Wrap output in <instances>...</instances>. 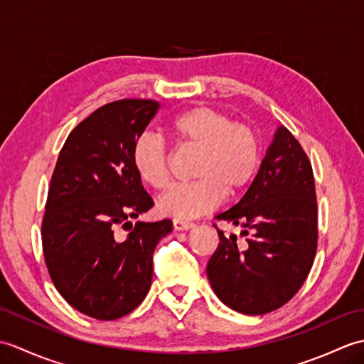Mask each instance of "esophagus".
Instances as JSON below:
<instances>
[{
	"instance_id": "1",
	"label": "esophagus",
	"mask_w": 364,
	"mask_h": 364,
	"mask_svg": "<svg viewBox=\"0 0 364 364\" xmlns=\"http://www.w3.org/2000/svg\"><path fill=\"white\" fill-rule=\"evenodd\" d=\"M194 225H196L194 222L183 220V219H178V218L173 219V228L178 230V231H180V230H189V228H192Z\"/></svg>"
}]
</instances>
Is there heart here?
<instances>
[{"mask_svg":"<svg viewBox=\"0 0 364 364\" xmlns=\"http://www.w3.org/2000/svg\"><path fill=\"white\" fill-rule=\"evenodd\" d=\"M168 131L178 145L198 151L192 170L197 180L170 188L158 202L162 214L189 219L211 213L225 194L242 192L258 172L261 144L257 131L233 122L215 107L196 106L183 111L170 120ZM131 162L146 186H167L168 150L159 136H139L131 150Z\"/></svg>","mask_w":364,"mask_h":364,"instance_id":"obj_1","label":"heart"}]
</instances>
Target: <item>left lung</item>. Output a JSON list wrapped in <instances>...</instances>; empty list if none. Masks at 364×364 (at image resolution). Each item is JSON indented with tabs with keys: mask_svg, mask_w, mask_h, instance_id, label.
Wrapping results in <instances>:
<instances>
[{
	"mask_svg": "<svg viewBox=\"0 0 364 364\" xmlns=\"http://www.w3.org/2000/svg\"><path fill=\"white\" fill-rule=\"evenodd\" d=\"M241 225L208 261L206 274L223 304L242 314H266L296 296L318 250V202L311 162L291 131L277 129L261 167L241 202L218 215Z\"/></svg>",
	"mask_w": 364,
	"mask_h": 364,
	"instance_id": "left-lung-1",
	"label": "left lung"
}]
</instances>
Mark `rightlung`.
Returning a JSON list of instances; mask_svg holds the SVG:
<instances>
[{"label": "right lung", "instance_id": "1", "mask_svg": "<svg viewBox=\"0 0 364 364\" xmlns=\"http://www.w3.org/2000/svg\"><path fill=\"white\" fill-rule=\"evenodd\" d=\"M158 109L154 100L139 98L98 107L68 134L51 176L45 264L67 304L94 319H119L141 305L154 247L172 231L168 219L129 222L153 206L131 150Z\"/></svg>", "mask_w": 364, "mask_h": 364}]
</instances>
